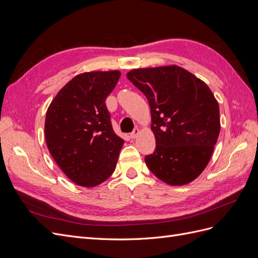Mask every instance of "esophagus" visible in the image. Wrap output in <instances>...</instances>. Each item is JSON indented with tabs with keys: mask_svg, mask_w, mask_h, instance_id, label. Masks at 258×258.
I'll use <instances>...</instances> for the list:
<instances>
[{
	"mask_svg": "<svg viewBox=\"0 0 258 258\" xmlns=\"http://www.w3.org/2000/svg\"><path fill=\"white\" fill-rule=\"evenodd\" d=\"M139 135H140V130H139V128H136V129L130 134V138H131V139H136Z\"/></svg>",
	"mask_w": 258,
	"mask_h": 258,
	"instance_id": "34e87169",
	"label": "esophagus"
}]
</instances>
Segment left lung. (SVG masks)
Instances as JSON below:
<instances>
[{
	"instance_id": "left-lung-1",
	"label": "left lung",
	"mask_w": 258,
	"mask_h": 258,
	"mask_svg": "<svg viewBox=\"0 0 258 258\" xmlns=\"http://www.w3.org/2000/svg\"><path fill=\"white\" fill-rule=\"evenodd\" d=\"M127 79L147 98L155 152L146 166L162 182L186 185L212 157L221 131L220 106L208 85L175 64L135 69Z\"/></svg>"
}]
</instances>
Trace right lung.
<instances>
[{"instance_id": "add662e5", "label": "right lung", "mask_w": 258, "mask_h": 258, "mask_svg": "<svg viewBox=\"0 0 258 258\" xmlns=\"http://www.w3.org/2000/svg\"><path fill=\"white\" fill-rule=\"evenodd\" d=\"M120 71H91L76 75L51 101L45 118L48 151L76 185L95 187L112 175L123 145L111 123L105 99Z\"/></svg>"}]
</instances>
